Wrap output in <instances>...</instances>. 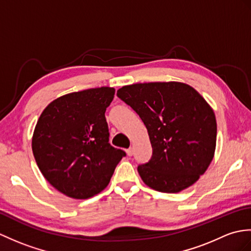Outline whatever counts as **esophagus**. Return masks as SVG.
<instances>
[{
	"label": "esophagus",
	"mask_w": 251,
	"mask_h": 251,
	"mask_svg": "<svg viewBox=\"0 0 251 251\" xmlns=\"http://www.w3.org/2000/svg\"><path fill=\"white\" fill-rule=\"evenodd\" d=\"M126 153H127V155L128 156H132V154H133V151H132V149H128V150H126Z\"/></svg>",
	"instance_id": "obj_1"
}]
</instances>
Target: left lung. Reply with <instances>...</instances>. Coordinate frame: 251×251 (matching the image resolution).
<instances>
[{
	"label": "left lung",
	"mask_w": 251,
	"mask_h": 251,
	"mask_svg": "<svg viewBox=\"0 0 251 251\" xmlns=\"http://www.w3.org/2000/svg\"><path fill=\"white\" fill-rule=\"evenodd\" d=\"M116 95L136 111L149 132L152 157L138 166L143 182L168 194L195 184L216 147V119L204 98L179 82L126 85Z\"/></svg>",
	"instance_id": "1"
}]
</instances>
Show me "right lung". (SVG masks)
Masks as SVG:
<instances>
[{
  "label": "right lung",
  "instance_id": "obj_1",
  "mask_svg": "<svg viewBox=\"0 0 251 251\" xmlns=\"http://www.w3.org/2000/svg\"><path fill=\"white\" fill-rule=\"evenodd\" d=\"M113 87L64 95L47 107L35 127L32 149L45 178L74 199H87L107 187L126 153L109 143L107 108Z\"/></svg>",
  "mask_w": 251,
  "mask_h": 251
}]
</instances>
